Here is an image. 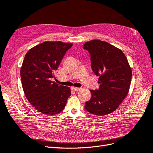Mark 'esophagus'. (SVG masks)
Wrapping results in <instances>:
<instances>
[{
	"instance_id": "obj_1",
	"label": "esophagus",
	"mask_w": 153,
	"mask_h": 153,
	"mask_svg": "<svg viewBox=\"0 0 153 153\" xmlns=\"http://www.w3.org/2000/svg\"><path fill=\"white\" fill-rule=\"evenodd\" d=\"M71 89H72L73 91H79V90H80L81 88H77V87H74V86H72V88H71Z\"/></svg>"
}]
</instances>
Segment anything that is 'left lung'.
I'll use <instances>...</instances> for the list:
<instances>
[{
    "mask_svg": "<svg viewBox=\"0 0 153 153\" xmlns=\"http://www.w3.org/2000/svg\"><path fill=\"white\" fill-rule=\"evenodd\" d=\"M83 48L91 56V69L99 76L98 90H90L91 97L85 109L91 114L104 116L115 111L127 96L132 71L127 58L119 48L106 42L92 40Z\"/></svg>",
    "mask_w": 153,
    "mask_h": 153,
    "instance_id": "8db88e82",
    "label": "left lung"
}]
</instances>
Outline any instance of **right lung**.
<instances>
[{
	"label": "right lung",
	"mask_w": 153,
	"mask_h": 153,
	"mask_svg": "<svg viewBox=\"0 0 153 153\" xmlns=\"http://www.w3.org/2000/svg\"><path fill=\"white\" fill-rule=\"evenodd\" d=\"M72 43L44 42L29 49L20 68L22 85L26 98L39 112L55 115L63 110L71 88L51 78Z\"/></svg>",
	"instance_id": "obj_1"
}]
</instances>
